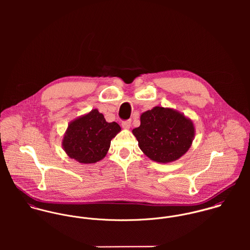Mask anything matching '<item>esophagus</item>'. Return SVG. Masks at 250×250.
Returning a JSON list of instances; mask_svg holds the SVG:
<instances>
[{
	"label": "esophagus",
	"instance_id": "esophagus-1",
	"mask_svg": "<svg viewBox=\"0 0 250 250\" xmlns=\"http://www.w3.org/2000/svg\"><path fill=\"white\" fill-rule=\"evenodd\" d=\"M121 125H122V128H123V129L128 130V129H130V127H131V120L123 121V122L121 123Z\"/></svg>",
	"mask_w": 250,
	"mask_h": 250
}]
</instances>
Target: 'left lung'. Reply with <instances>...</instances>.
Masks as SVG:
<instances>
[{
  "mask_svg": "<svg viewBox=\"0 0 250 250\" xmlns=\"http://www.w3.org/2000/svg\"><path fill=\"white\" fill-rule=\"evenodd\" d=\"M143 153L160 164L174 162L190 148L195 128L192 120L171 107L157 106L141 115V126L132 131Z\"/></svg>",
  "mask_w": 250,
  "mask_h": 250,
  "instance_id": "left-lung-1",
  "label": "left lung"
}]
</instances>
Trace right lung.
<instances>
[{
  "label": "right lung",
  "mask_w": 250,
  "mask_h": 250,
  "mask_svg": "<svg viewBox=\"0 0 250 250\" xmlns=\"http://www.w3.org/2000/svg\"><path fill=\"white\" fill-rule=\"evenodd\" d=\"M121 131L116 122L108 123L97 108L72 120L62 139V148L69 158L88 165L107 155L110 141Z\"/></svg>",
  "instance_id": "add662e5"
}]
</instances>
